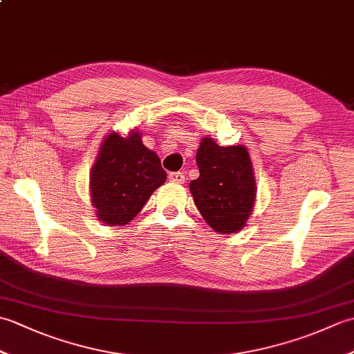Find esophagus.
Returning a JSON list of instances; mask_svg holds the SVG:
<instances>
[{"mask_svg": "<svg viewBox=\"0 0 354 354\" xmlns=\"http://www.w3.org/2000/svg\"><path fill=\"white\" fill-rule=\"evenodd\" d=\"M169 179L171 183L183 184L185 181V175L183 171H171V173H169Z\"/></svg>", "mask_w": 354, "mask_h": 354, "instance_id": "esophagus-1", "label": "esophagus"}]
</instances>
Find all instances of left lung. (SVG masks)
<instances>
[{"label":"left lung","instance_id":"1","mask_svg":"<svg viewBox=\"0 0 354 354\" xmlns=\"http://www.w3.org/2000/svg\"><path fill=\"white\" fill-rule=\"evenodd\" d=\"M196 162L199 178L190 183V192L202 217L221 234L242 230L255 199L254 173L246 147H222L214 140L204 138Z\"/></svg>","mask_w":354,"mask_h":354}]
</instances>
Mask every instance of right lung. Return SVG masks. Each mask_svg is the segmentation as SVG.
Segmentation results:
<instances>
[{"label": "right lung", "mask_w": 354, "mask_h": 354, "mask_svg": "<svg viewBox=\"0 0 354 354\" xmlns=\"http://www.w3.org/2000/svg\"><path fill=\"white\" fill-rule=\"evenodd\" d=\"M167 179L160 158L142 145L138 132L103 141L91 170V199L99 219L115 227L129 223Z\"/></svg>", "instance_id": "right-lung-1"}]
</instances>
